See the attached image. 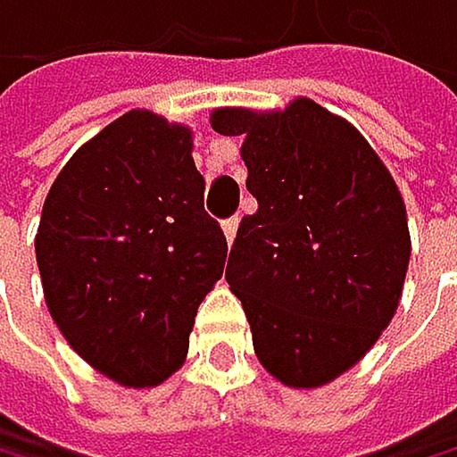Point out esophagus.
<instances>
[{"instance_id": "34e87169", "label": "esophagus", "mask_w": 457, "mask_h": 457, "mask_svg": "<svg viewBox=\"0 0 457 457\" xmlns=\"http://www.w3.org/2000/svg\"><path fill=\"white\" fill-rule=\"evenodd\" d=\"M237 226H240V220H237V217L223 220V231H226V240H228V243H231L234 237H237Z\"/></svg>"}]
</instances>
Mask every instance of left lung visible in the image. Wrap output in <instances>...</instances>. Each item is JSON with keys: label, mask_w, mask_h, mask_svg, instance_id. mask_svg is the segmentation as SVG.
Here are the masks:
<instances>
[{"label": "left lung", "mask_w": 457, "mask_h": 457, "mask_svg": "<svg viewBox=\"0 0 457 457\" xmlns=\"http://www.w3.org/2000/svg\"><path fill=\"white\" fill-rule=\"evenodd\" d=\"M212 125L243 137L257 200L226 269L254 352L286 386H323L375 346L398 309L409 266L401 191L366 139L312 99L271 113L220 108Z\"/></svg>", "instance_id": "left-lung-1"}]
</instances>
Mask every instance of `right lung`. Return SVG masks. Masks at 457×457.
Returning <instances> with one entry per match:
<instances>
[{
    "instance_id": "add662e5",
    "label": "right lung",
    "mask_w": 457,
    "mask_h": 457,
    "mask_svg": "<svg viewBox=\"0 0 457 457\" xmlns=\"http://www.w3.org/2000/svg\"><path fill=\"white\" fill-rule=\"evenodd\" d=\"M191 131L129 111L85 143L45 200V303L82 361L157 386L186 361L194 314L223 278L226 234L203 209Z\"/></svg>"
}]
</instances>
